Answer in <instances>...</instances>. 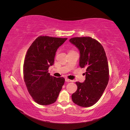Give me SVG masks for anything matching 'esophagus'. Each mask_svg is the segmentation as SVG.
<instances>
[{"instance_id":"34e87169","label":"esophagus","mask_w":130,"mask_h":130,"mask_svg":"<svg viewBox=\"0 0 130 130\" xmlns=\"http://www.w3.org/2000/svg\"><path fill=\"white\" fill-rule=\"evenodd\" d=\"M65 81H66V82H72V80H70L68 79V78H65Z\"/></svg>"}]
</instances>
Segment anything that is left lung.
<instances>
[{
	"instance_id": "left-lung-1",
	"label": "left lung",
	"mask_w": 130,
	"mask_h": 130,
	"mask_svg": "<svg viewBox=\"0 0 130 130\" xmlns=\"http://www.w3.org/2000/svg\"><path fill=\"white\" fill-rule=\"evenodd\" d=\"M69 42L80 52L79 66L86 69V79L76 82V91L72 95L73 103L88 107L97 103L106 89L109 80L107 58L103 46L90 37H74Z\"/></svg>"
}]
</instances>
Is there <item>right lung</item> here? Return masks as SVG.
<instances>
[{"label": "right lung", "mask_w": 130, "mask_h": 130, "mask_svg": "<svg viewBox=\"0 0 130 130\" xmlns=\"http://www.w3.org/2000/svg\"><path fill=\"white\" fill-rule=\"evenodd\" d=\"M67 40L38 37L26 53L23 66L24 79L29 94L39 105L54 103L64 85V78L50 76L48 69L54 63L57 49Z\"/></svg>", "instance_id": "obj_1"}]
</instances>
